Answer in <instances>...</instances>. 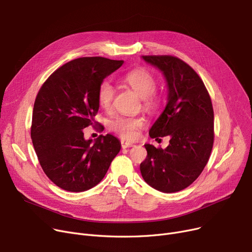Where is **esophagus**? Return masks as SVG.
<instances>
[{"mask_svg":"<svg viewBox=\"0 0 252 252\" xmlns=\"http://www.w3.org/2000/svg\"><path fill=\"white\" fill-rule=\"evenodd\" d=\"M121 144H122V147H123L124 149L129 148V147H132V146H133L132 143H129V142H126V141H124V140L121 141Z\"/></svg>","mask_w":252,"mask_h":252,"instance_id":"obj_1","label":"esophagus"}]
</instances>
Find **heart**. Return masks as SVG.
Masks as SVG:
<instances>
[{"label":"heart","instance_id":"1","mask_svg":"<svg viewBox=\"0 0 252 252\" xmlns=\"http://www.w3.org/2000/svg\"><path fill=\"white\" fill-rule=\"evenodd\" d=\"M123 82L128 85L142 99L145 109L150 112L155 111L160 98L155 92L157 88L156 77L146 69H135L126 73ZM114 88L108 81L100 84L97 91L99 105L102 108H109L114 98ZM145 126V120L140 116H117L109 123V128L125 140L132 141L139 137V130Z\"/></svg>","mask_w":252,"mask_h":252}]
</instances>
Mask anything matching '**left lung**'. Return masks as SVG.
Listing matches in <instances>:
<instances>
[{
	"label": "left lung",
	"mask_w": 252,
	"mask_h": 252,
	"mask_svg": "<svg viewBox=\"0 0 252 252\" xmlns=\"http://www.w3.org/2000/svg\"><path fill=\"white\" fill-rule=\"evenodd\" d=\"M164 75L167 104L151 127L152 139L170 137L166 149L146 144L140 170L144 180L162 192L189 187L203 172L214 144V110L203 80L189 64L172 56H143Z\"/></svg>",
	"instance_id": "obj_1"
}]
</instances>
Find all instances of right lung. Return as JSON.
Listing matches in <instances>:
<instances>
[{
	"mask_svg": "<svg viewBox=\"0 0 252 252\" xmlns=\"http://www.w3.org/2000/svg\"><path fill=\"white\" fill-rule=\"evenodd\" d=\"M124 61L86 57L64 63L39 89L32 113L31 139L40 166L57 187L85 191L103 179L121 150L111 135L84 139L98 123V87Z\"/></svg>",
	"mask_w": 252,
	"mask_h": 252,
	"instance_id": "1",
	"label": "right lung"
}]
</instances>
